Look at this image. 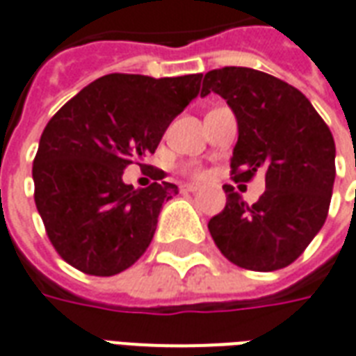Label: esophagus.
Here are the masks:
<instances>
[{"instance_id":"1","label":"esophagus","mask_w":356,"mask_h":356,"mask_svg":"<svg viewBox=\"0 0 356 356\" xmlns=\"http://www.w3.org/2000/svg\"><path fill=\"white\" fill-rule=\"evenodd\" d=\"M199 186L197 184H184L182 186V191H190V193H193V191H197Z\"/></svg>"}]
</instances>
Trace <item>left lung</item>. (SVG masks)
I'll return each mask as SVG.
<instances>
[{"label":"left lung","instance_id":"8db88e82","mask_svg":"<svg viewBox=\"0 0 356 356\" xmlns=\"http://www.w3.org/2000/svg\"><path fill=\"white\" fill-rule=\"evenodd\" d=\"M211 92L224 97L238 118L234 180L249 182L264 170L266 190L247 205L226 184V207L209 220V232L230 263L247 270H280L326 222L335 180L334 136L303 93L261 70H211L201 95Z\"/></svg>","mask_w":356,"mask_h":356}]
</instances>
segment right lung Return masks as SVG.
<instances>
[{"label":"right lung","instance_id":"add662e5","mask_svg":"<svg viewBox=\"0 0 356 356\" xmlns=\"http://www.w3.org/2000/svg\"><path fill=\"white\" fill-rule=\"evenodd\" d=\"M203 74H107L86 86L44 128L32 166L34 201L57 253L92 276H115L149 247L178 186L122 182L128 165L155 153ZM140 165V163H138Z\"/></svg>","mask_w":356,"mask_h":356}]
</instances>
